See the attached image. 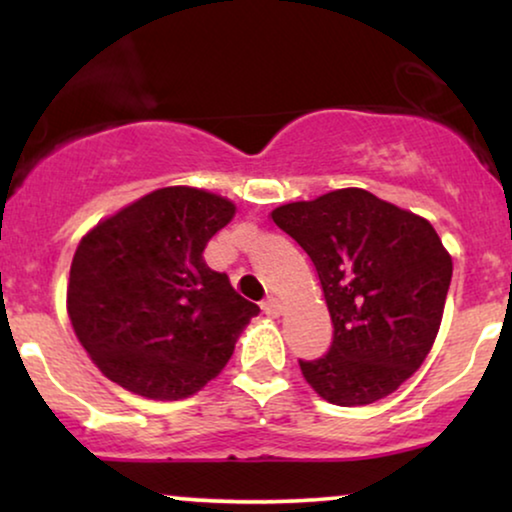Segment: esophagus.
<instances>
[{
    "label": "esophagus",
    "instance_id": "obj_1",
    "mask_svg": "<svg viewBox=\"0 0 512 512\" xmlns=\"http://www.w3.org/2000/svg\"><path fill=\"white\" fill-rule=\"evenodd\" d=\"M261 307H263V312L268 314V317H279V314H282V305H279V300L275 296L265 298Z\"/></svg>",
    "mask_w": 512,
    "mask_h": 512
}]
</instances>
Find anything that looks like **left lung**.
Segmentation results:
<instances>
[{"label":"left lung","instance_id":"obj_1","mask_svg":"<svg viewBox=\"0 0 512 512\" xmlns=\"http://www.w3.org/2000/svg\"><path fill=\"white\" fill-rule=\"evenodd\" d=\"M272 221L312 258L333 321L331 349L298 361L307 384L342 408L394 394L443 319L452 256L436 230L363 188L289 202Z\"/></svg>","mask_w":512,"mask_h":512}]
</instances>
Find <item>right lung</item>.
I'll return each instance as SVG.
<instances>
[{
	"label": "right lung",
	"mask_w": 512,
	"mask_h": 512,
	"mask_svg": "<svg viewBox=\"0 0 512 512\" xmlns=\"http://www.w3.org/2000/svg\"><path fill=\"white\" fill-rule=\"evenodd\" d=\"M235 216L221 195L158 188L97 223L76 247L67 312L111 382L153 401L193 396L233 356L258 305L202 258Z\"/></svg>",
	"instance_id": "add662e5"
}]
</instances>
